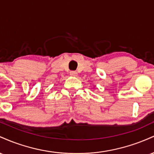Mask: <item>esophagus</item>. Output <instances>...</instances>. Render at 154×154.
<instances>
[{
	"mask_svg": "<svg viewBox=\"0 0 154 154\" xmlns=\"http://www.w3.org/2000/svg\"><path fill=\"white\" fill-rule=\"evenodd\" d=\"M70 75L72 76V77H77V72L76 71H71L70 72Z\"/></svg>",
	"mask_w": 154,
	"mask_h": 154,
	"instance_id": "1",
	"label": "esophagus"
}]
</instances>
